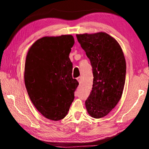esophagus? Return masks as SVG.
<instances>
[{
    "label": "esophagus",
    "mask_w": 149,
    "mask_h": 149,
    "mask_svg": "<svg viewBox=\"0 0 149 149\" xmlns=\"http://www.w3.org/2000/svg\"><path fill=\"white\" fill-rule=\"evenodd\" d=\"M77 81L79 83V84H81V77H78L77 78Z\"/></svg>",
    "instance_id": "1"
}]
</instances>
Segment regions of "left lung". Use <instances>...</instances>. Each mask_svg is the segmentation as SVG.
<instances>
[{"mask_svg": "<svg viewBox=\"0 0 149 149\" xmlns=\"http://www.w3.org/2000/svg\"><path fill=\"white\" fill-rule=\"evenodd\" d=\"M93 68L92 91L85 100L91 116L100 118L116 106L124 87L126 64L121 47L106 33L76 35Z\"/></svg>", "mask_w": 149, "mask_h": 149, "instance_id": "left-lung-1", "label": "left lung"}]
</instances>
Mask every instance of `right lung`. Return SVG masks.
<instances>
[{
  "label": "right lung",
  "instance_id": "1",
  "mask_svg": "<svg viewBox=\"0 0 149 149\" xmlns=\"http://www.w3.org/2000/svg\"><path fill=\"white\" fill-rule=\"evenodd\" d=\"M70 35L44 37L27 52L24 81L27 93L37 110L48 119L64 118L79 85L72 77L69 54L74 45Z\"/></svg>",
  "mask_w": 149,
  "mask_h": 149
}]
</instances>
